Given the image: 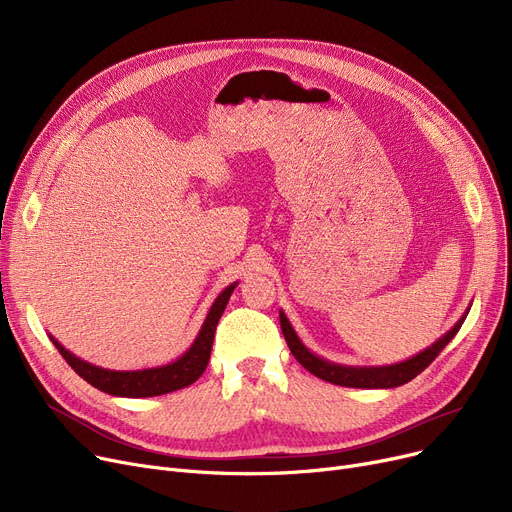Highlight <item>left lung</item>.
Here are the masks:
<instances>
[{"label":"left lung","mask_w":512,"mask_h":512,"mask_svg":"<svg viewBox=\"0 0 512 512\" xmlns=\"http://www.w3.org/2000/svg\"><path fill=\"white\" fill-rule=\"evenodd\" d=\"M465 317L467 315H463L459 321H456L454 328L448 334H444L436 344L425 348L423 353L415 355L413 359H409L405 363L388 365V367H344V365L328 363L307 351L303 342L299 340V336L294 334L284 313H280V326H282V334L286 338V344L290 348V353L294 355V359H297L307 371L317 375L319 380H326L330 384L346 386V388H396V386L411 382L425 367L432 365V361L444 351L446 344L456 336V332L461 330Z\"/></svg>","instance_id":"8db88e82"}]
</instances>
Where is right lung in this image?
I'll use <instances>...</instances> for the list:
<instances>
[{
	"mask_svg": "<svg viewBox=\"0 0 512 512\" xmlns=\"http://www.w3.org/2000/svg\"><path fill=\"white\" fill-rule=\"evenodd\" d=\"M234 286L236 284H230L220 294V297L215 299L193 346L188 348V351L178 361L164 365V367H153V369H143V371H110V369H101V367H95L83 359L74 357L56 338H51V342L56 344L60 355L80 375V378L101 392L114 394V396H128V398L168 394V392L191 386L203 375V371L209 363L215 328H218V321L228 305V299H230Z\"/></svg>",
	"mask_w": 512,
	"mask_h": 512,
	"instance_id": "1",
	"label": "right lung"
}]
</instances>
